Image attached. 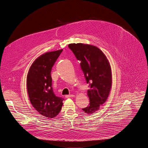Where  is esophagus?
I'll list each match as a JSON object with an SVG mask.
<instances>
[{"instance_id":"34e87169","label":"esophagus","mask_w":148,"mask_h":148,"mask_svg":"<svg viewBox=\"0 0 148 148\" xmlns=\"http://www.w3.org/2000/svg\"><path fill=\"white\" fill-rule=\"evenodd\" d=\"M75 96L74 95H66V98H72V97H74Z\"/></svg>"}]
</instances>
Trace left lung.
I'll return each instance as SVG.
<instances>
[{
  "label": "left lung",
  "mask_w": 148,
  "mask_h": 148,
  "mask_svg": "<svg viewBox=\"0 0 148 148\" xmlns=\"http://www.w3.org/2000/svg\"><path fill=\"white\" fill-rule=\"evenodd\" d=\"M69 47L78 60L90 89L88 90L90 103L82 108L91 115L101 107L107 101L112 87V72L110 62L105 54L97 47L83 43H73Z\"/></svg>",
  "instance_id": "left-lung-1"
}]
</instances>
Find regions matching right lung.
<instances>
[{
    "instance_id": "add662e5",
    "label": "right lung",
    "mask_w": 148,
    "mask_h": 148,
    "mask_svg": "<svg viewBox=\"0 0 148 148\" xmlns=\"http://www.w3.org/2000/svg\"><path fill=\"white\" fill-rule=\"evenodd\" d=\"M62 49L47 52L38 57L32 63L27 75V89L32 106L48 118L60 112L63 99L56 96L52 87L51 72Z\"/></svg>"
}]
</instances>
